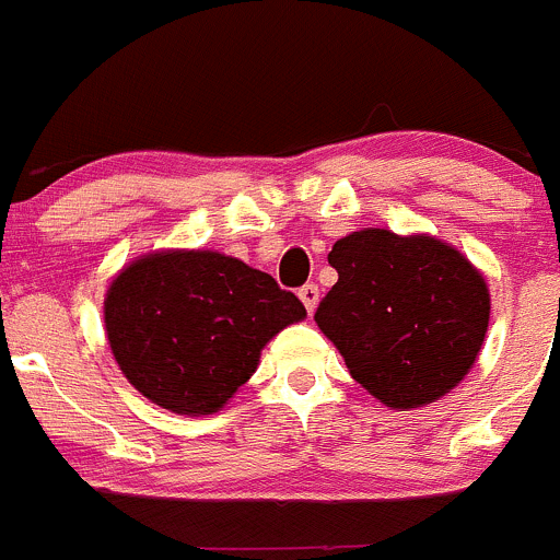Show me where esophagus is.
<instances>
[{"label":"esophagus","instance_id":"esophagus-1","mask_svg":"<svg viewBox=\"0 0 560 560\" xmlns=\"http://www.w3.org/2000/svg\"><path fill=\"white\" fill-rule=\"evenodd\" d=\"M318 296H320V291L315 282H307V285L299 288V299H302V304L307 307V313H313L315 304H318Z\"/></svg>","mask_w":560,"mask_h":560}]
</instances>
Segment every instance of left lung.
<instances>
[{"label": "left lung", "instance_id": "left-lung-1", "mask_svg": "<svg viewBox=\"0 0 560 560\" xmlns=\"http://www.w3.org/2000/svg\"><path fill=\"white\" fill-rule=\"evenodd\" d=\"M329 264L337 282L315 324L357 384L389 408H417L466 378L485 342L490 293L460 250L364 229L335 242Z\"/></svg>", "mask_w": 560, "mask_h": 560}]
</instances>
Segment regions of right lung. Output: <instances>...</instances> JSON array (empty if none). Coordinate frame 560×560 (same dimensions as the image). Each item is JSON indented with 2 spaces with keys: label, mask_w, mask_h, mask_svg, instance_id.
<instances>
[{
  "label": "right lung",
  "mask_w": 560,
  "mask_h": 560,
  "mask_svg": "<svg viewBox=\"0 0 560 560\" xmlns=\"http://www.w3.org/2000/svg\"><path fill=\"white\" fill-rule=\"evenodd\" d=\"M304 304L267 272L212 250L152 253L105 296V331L121 373L174 413H214L256 373L261 348Z\"/></svg>",
  "instance_id": "obj_1"
}]
</instances>
